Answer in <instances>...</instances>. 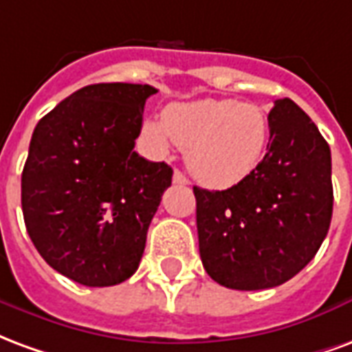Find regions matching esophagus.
<instances>
[{
    "label": "esophagus",
    "mask_w": 352,
    "mask_h": 352,
    "mask_svg": "<svg viewBox=\"0 0 352 352\" xmlns=\"http://www.w3.org/2000/svg\"><path fill=\"white\" fill-rule=\"evenodd\" d=\"M173 183L175 184H188V179H186V177L183 175V173H181V171H179V169H175V171H173Z\"/></svg>",
    "instance_id": "34e87169"
}]
</instances>
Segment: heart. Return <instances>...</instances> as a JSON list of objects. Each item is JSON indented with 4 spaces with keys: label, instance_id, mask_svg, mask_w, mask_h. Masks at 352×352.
Here are the masks:
<instances>
[{
    "label": "heart",
    "instance_id": "b5f03b06",
    "mask_svg": "<svg viewBox=\"0 0 352 352\" xmlns=\"http://www.w3.org/2000/svg\"><path fill=\"white\" fill-rule=\"evenodd\" d=\"M143 135L160 153L171 143L186 148V166L199 183L228 188L260 166L270 118L254 103L206 98L169 105L162 120L143 122Z\"/></svg>",
    "mask_w": 352,
    "mask_h": 352
}]
</instances>
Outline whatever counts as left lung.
<instances>
[{
    "label": "left lung",
    "instance_id": "obj_1",
    "mask_svg": "<svg viewBox=\"0 0 352 352\" xmlns=\"http://www.w3.org/2000/svg\"><path fill=\"white\" fill-rule=\"evenodd\" d=\"M270 143L254 173L228 190L194 186L199 256L234 290L279 287L317 254L332 221V156L294 101L270 111Z\"/></svg>",
    "mask_w": 352,
    "mask_h": 352
}]
</instances>
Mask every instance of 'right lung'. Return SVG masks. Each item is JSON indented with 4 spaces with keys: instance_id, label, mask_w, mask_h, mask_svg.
Here are the masks:
<instances>
[{
    "instance_id": "add662e5",
    "label": "right lung",
    "mask_w": 352,
    "mask_h": 352,
    "mask_svg": "<svg viewBox=\"0 0 352 352\" xmlns=\"http://www.w3.org/2000/svg\"><path fill=\"white\" fill-rule=\"evenodd\" d=\"M148 85L101 82L37 122L22 171V213L35 249L85 287H113L139 267L173 169L133 146Z\"/></svg>"
}]
</instances>
